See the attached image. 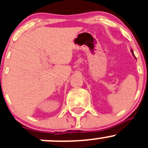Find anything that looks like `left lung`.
<instances>
[{
	"instance_id": "obj_1",
	"label": "left lung",
	"mask_w": 148,
	"mask_h": 148,
	"mask_svg": "<svg viewBox=\"0 0 148 148\" xmlns=\"http://www.w3.org/2000/svg\"><path fill=\"white\" fill-rule=\"evenodd\" d=\"M131 51H132V54H133V56H135V55H134V53H133V51H132V49H131Z\"/></svg>"
}]
</instances>
